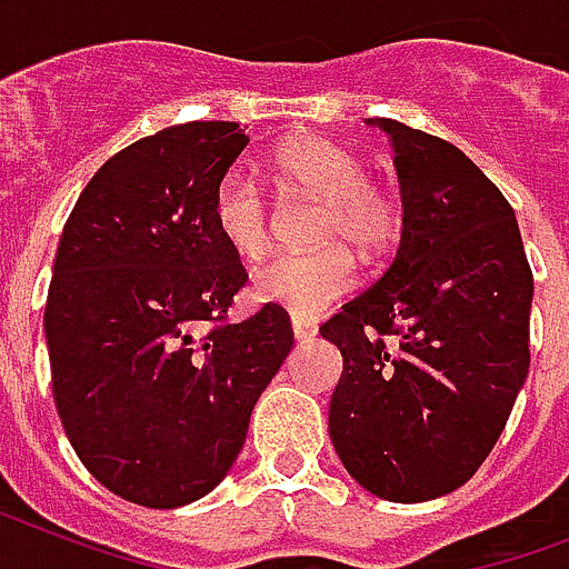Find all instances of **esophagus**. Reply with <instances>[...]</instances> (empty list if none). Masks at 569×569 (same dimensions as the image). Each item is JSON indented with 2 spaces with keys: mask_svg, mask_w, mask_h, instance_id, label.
<instances>
[{
  "mask_svg": "<svg viewBox=\"0 0 569 569\" xmlns=\"http://www.w3.org/2000/svg\"><path fill=\"white\" fill-rule=\"evenodd\" d=\"M290 326H293V338H297V341H311L317 335V323L315 320H308V317H293Z\"/></svg>",
  "mask_w": 569,
  "mask_h": 569,
  "instance_id": "obj_1",
  "label": "esophagus"
}]
</instances>
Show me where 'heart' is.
Wrapping results in <instances>:
<instances>
[{
    "label": "heart",
    "instance_id": "heart-1",
    "mask_svg": "<svg viewBox=\"0 0 569 569\" xmlns=\"http://www.w3.org/2000/svg\"><path fill=\"white\" fill-rule=\"evenodd\" d=\"M276 180L288 192L317 198V240H335L311 252H276L252 270V297L288 308L297 317H315L347 297L359 281L356 258L345 243L362 252H382L398 237L400 210L391 189L368 180L365 162L329 139L306 136L284 144L272 160ZM213 224L228 249L254 258L270 240V204L252 171L228 169L216 183Z\"/></svg>",
    "mask_w": 569,
    "mask_h": 569
}]
</instances>
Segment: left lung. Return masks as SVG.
<instances>
[{
    "label": "left lung",
    "instance_id": "8db88e82",
    "mask_svg": "<svg viewBox=\"0 0 569 569\" xmlns=\"http://www.w3.org/2000/svg\"><path fill=\"white\" fill-rule=\"evenodd\" d=\"M403 201L395 261L320 335L345 356L329 436L356 483L389 501L463 487L528 373L535 279L499 187L439 136L391 118Z\"/></svg>",
    "mask_w": 569,
    "mask_h": 569
}]
</instances>
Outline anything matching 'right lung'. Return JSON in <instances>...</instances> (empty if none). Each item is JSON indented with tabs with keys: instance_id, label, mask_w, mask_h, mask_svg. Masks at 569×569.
Instances as JSON below:
<instances>
[{
	"instance_id": "right-lung-1",
	"label": "right lung",
	"mask_w": 569,
	"mask_h": 569,
	"mask_svg": "<svg viewBox=\"0 0 569 569\" xmlns=\"http://www.w3.org/2000/svg\"><path fill=\"white\" fill-rule=\"evenodd\" d=\"M246 144L234 121L144 136L97 169L61 231L43 308L52 398L82 466L142 508L222 481L293 347L281 306L228 323L249 272L216 234L213 192Z\"/></svg>"
}]
</instances>
